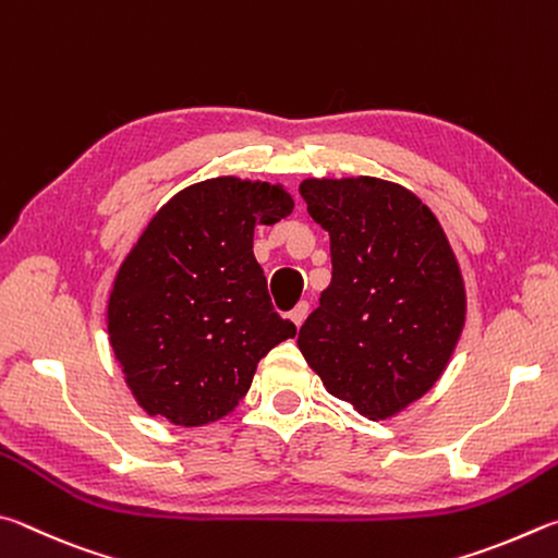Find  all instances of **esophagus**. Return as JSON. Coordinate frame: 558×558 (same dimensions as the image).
<instances>
[{
  "instance_id": "obj_1",
  "label": "esophagus",
  "mask_w": 558,
  "mask_h": 558,
  "mask_svg": "<svg viewBox=\"0 0 558 558\" xmlns=\"http://www.w3.org/2000/svg\"><path fill=\"white\" fill-rule=\"evenodd\" d=\"M306 316H308V304L306 301H301V304H296V308L291 311L289 314V318H291V324H294L296 328H301L304 326V320H306Z\"/></svg>"
}]
</instances>
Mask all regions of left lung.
Instances as JSON below:
<instances>
[{
    "label": "left lung",
    "instance_id": "8db88e82",
    "mask_svg": "<svg viewBox=\"0 0 558 558\" xmlns=\"http://www.w3.org/2000/svg\"><path fill=\"white\" fill-rule=\"evenodd\" d=\"M308 215L330 234L333 279L299 330L330 395L389 418L444 375L465 324V287L436 215L404 185L306 179Z\"/></svg>",
    "mask_w": 558,
    "mask_h": 558
}]
</instances>
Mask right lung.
<instances>
[{"instance_id": "add662e5", "label": "right lung", "mask_w": 558, "mask_h": 558, "mask_svg": "<svg viewBox=\"0 0 558 558\" xmlns=\"http://www.w3.org/2000/svg\"><path fill=\"white\" fill-rule=\"evenodd\" d=\"M294 210L284 185L220 175L173 195L126 254L107 333L146 414L218 422L247 395L259 360L296 326L271 308L254 225Z\"/></svg>"}]
</instances>
